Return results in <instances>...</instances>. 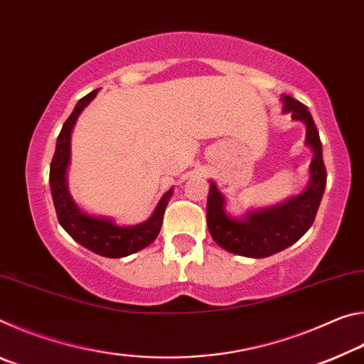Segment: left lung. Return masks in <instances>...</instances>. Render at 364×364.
Wrapping results in <instances>:
<instances>
[{
	"mask_svg": "<svg viewBox=\"0 0 364 364\" xmlns=\"http://www.w3.org/2000/svg\"><path fill=\"white\" fill-rule=\"evenodd\" d=\"M282 110L291 112L294 120L304 122L306 127L305 144L313 151L310 183L300 196L291 197L279 205L249 212L244 220H237L225 212V196L220 193L217 184L210 181L207 199L208 231L220 247L232 254L264 258L287 249L310 230L321 204L328 175L318 128L304 104L291 96H282Z\"/></svg>",
	"mask_w": 364,
	"mask_h": 364,
	"instance_id": "left-lung-1",
	"label": "left lung"
}]
</instances>
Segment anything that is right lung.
<instances>
[{
    "label": "right lung",
    "instance_id": "1",
    "mask_svg": "<svg viewBox=\"0 0 364 364\" xmlns=\"http://www.w3.org/2000/svg\"><path fill=\"white\" fill-rule=\"evenodd\" d=\"M97 91L100 90L91 91V93L82 97L63 125V130L58 136L56 151H54V157L51 160V167H49V186H51L53 202L59 223L70 234V237L97 255L120 258L132 255L156 241L160 228H162L165 208H167L173 189L164 194L152 217L136 226H119L112 220L93 217V215L80 210L78 205L73 202L69 189H67V167H69L70 162V136L78 115L95 100Z\"/></svg>",
    "mask_w": 364,
    "mask_h": 364
}]
</instances>
